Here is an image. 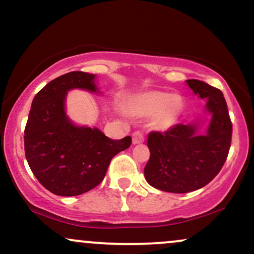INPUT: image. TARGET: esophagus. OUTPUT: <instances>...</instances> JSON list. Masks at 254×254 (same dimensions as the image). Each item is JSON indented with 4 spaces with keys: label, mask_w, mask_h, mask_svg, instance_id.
Masks as SVG:
<instances>
[{
    "label": "esophagus",
    "mask_w": 254,
    "mask_h": 254,
    "mask_svg": "<svg viewBox=\"0 0 254 254\" xmlns=\"http://www.w3.org/2000/svg\"><path fill=\"white\" fill-rule=\"evenodd\" d=\"M132 140H133V144L136 145V144H141V142H144V134L141 132H139V130H136V132L133 133L132 135Z\"/></svg>",
    "instance_id": "obj_1"
}]
</instances>
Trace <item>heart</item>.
Masks as SVG:
<instances>
[{
    "label": "heart",
    "instance_id": "obj_1",
    "mask_svg": "<svg viewBox=\"0 0 254 254\" xmlns=\"http://www.w3.org/2000/svg\"><path fill=\"white\" fill-rule=\"evenodd\" d=\"M127 109L135 116L157 115V125L168 128L175 124L182 110V102L178 97L162 91H147L130 98Z\"/></svg>",
    "mask_w": 254,
    "mask_h": 254
}]
</instances>
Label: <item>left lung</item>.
Returning <instances> with one entry per match:
<instances>
[{"mask_svg": "<svg viewBox=\"0 0 254 254\" xmlns=\"http://www.w3.org/2000/svg\"><path fill=\"white\" fill-rule=\"evenodd\" d=\"M190 89L207 100L211 121L207 134H196V125L178 124L166 132H151L150 159L144 174L148 184L166 192L186 193L207 186L221 171L232 142V121L221 90L197 79Z\"/></svg>", "mask_w": 254, "mask_h": 254, "instance_id": "left-lung-1", "label": "left lung"}]
</instances>
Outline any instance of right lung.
<instances>
[{
  "label": "right lung",
  "mask_w": 254,
  "mask_h": 254,
  "mask_svg": "<svg viewBox=\"0 0 254 254\" xmlns=\"http://www.w3.org/2000/svg\"><path fill=\"white\" fill-rule=\"evenodd\" d=\"M96 91L94 74L72 71L51 80L35 95L25 128V154L37 180L59 196L94 189L113 157L132 144L130 136L113 140L97 128L77 127L65 115L66 91Z\"/></svg>",
  "instance_id": "obj_1"
}]
</instances>
